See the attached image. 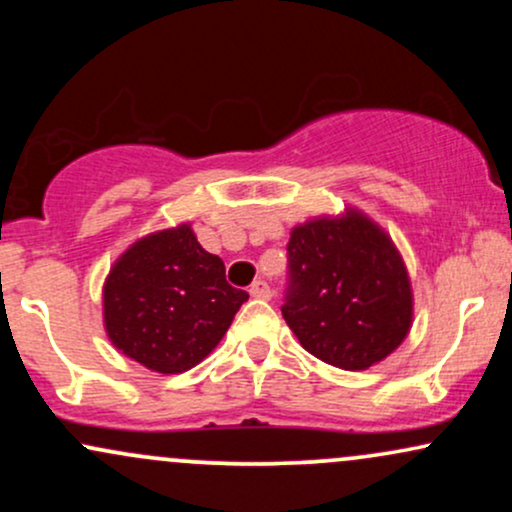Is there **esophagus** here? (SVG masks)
I'll use <instances>...</instances> for the list:
<instances>
[{"mask_svg":"<svg viewBox=\"0 0 512 512\" xmlns=\"http://www.w3.org/2000/svg\"><path fill=\"white\" fill-rule=\"evenodd\" d=\"M250 296L252 298H262V301H269V298H272V289H269L267 281L257 279L255 284L250 286Z\"/></svg>","mask_w":512,"mask_h":512,"instance_id":"1","label":"esophagus"}]
</instances>
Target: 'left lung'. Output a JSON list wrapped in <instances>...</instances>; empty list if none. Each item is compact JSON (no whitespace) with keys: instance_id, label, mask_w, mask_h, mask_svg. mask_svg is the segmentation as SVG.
Listing matches in <instances>:
<instances>
[{"instance_id":"1","label":"left lung","mask_w":512,"mask_h":512,"mask_svg":"<svg viewBox=\"0 0 512 512\" xmlns=\"http://www.w3.org/2000/svg\"><path fill=\"white\" fill-rule=\"evenodd\" d=\"M286 325L305 351L344 370H366L407 339L414 293L402 255L363 211L317 216L289 240Z\"/></svg>"}]
</instances>
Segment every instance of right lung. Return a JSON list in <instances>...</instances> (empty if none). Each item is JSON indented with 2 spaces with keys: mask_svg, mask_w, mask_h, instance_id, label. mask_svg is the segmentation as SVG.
<instances>
[{
  "mask_svg": "<svg viewBox=\"0 0 512 512\" xmlns=\"http://www.w3.org/2000/svg\"><path fill=\"white\" fill-rule=\"evenodd\" d=\"M248 293L197 243L190 223L149 233L117 257L103 284V325L117 351L154 373H185L231 327Z\"/></svg>",
  "mask_w": 512,
  "mask_h": 512,
  "instance_id": "obj_1",
  "label": "right lung"
}]
</instances>
